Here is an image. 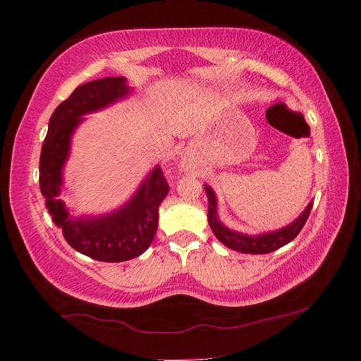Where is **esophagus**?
Here are the masks:
<instances>
[{
  "instance_id": "esophagus-1",
  "label": "esophagus",
  "mask_w": 361,
  "mask_h": 361,
  "mask_svg": "<svg viewBox=\"0 0 361 361\" xmlns=\"http://www.w3.org/2000/svg\"><path fill=\"white\" fill-rule=\"evenodd\" d=\"M185 164H186V163H185ZM183 167H185V166H183Z\"/></svg>"
}]
</instances>
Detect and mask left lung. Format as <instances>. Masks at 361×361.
Here are the masks:
<instances>
[{
	"mask_svg": "<svg viewBox=\"0 0 361 361\" xmlns=\"http://www.w3.org/2000/svg\"><path fill=\"white\" fill-rule=\"evenodd\" d=\"M206 197H208V221L212 229L214 235L225 245V247L231 248L234 251L245 252V255H267V252H271L279 250L283 245L290 243L291 240L301 231L305 221L309 219L310 209L313 206V202L307 204L299 217L295 219L291 224L287 226L274 229V231L268 233H260V234H245L240 231H235V229L228 228L224 221L219 217V202L217 195L214 192V189L208 185H204Z\"/></svg>",
	"mask_w": 361,
	"mask_h": 361,
	"instance_id": "1",
	"label": "left lung"
}]
</instances>
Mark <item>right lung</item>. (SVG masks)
<instances>
[{
    "label": "right lung",
    "mask_w": 361,
    "mask_h": 361,
    "mask_svg": "<svg viewBox=\"0 0 361 361\" xmlns=\"http://www.w3.org/2000/svg\"><path fill=\"white\" fill-rule=\"evenodd\" d=\"M133 93L126 78H105L78 87L54 110L40 155V190L52 221L65 240L91 259L124 262L141 256L158 229V208L169 186L155 166L128 200L101 216H74L60 198L65 190L63 169L71 153L73 135L87 114L109 109Z\"/></svg>",
    "instance_id": "add662e5"
}]
</instances>
